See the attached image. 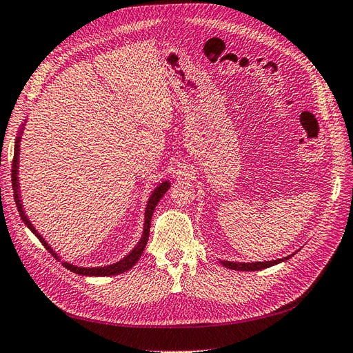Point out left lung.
Masks as SVG:
<instances>
[{
  "instance_id": "left-lung-1",
  "label": "left lung",
  "mask_w": 353,
  "mask_h": 353,
  "mask_svg": "<svg viewBox=\"0 0 353 353\" xmlns=\"http://www.w3.org/2000/svg\"><path fill=\"white\" fill-rule=\"evenodd\" d=\"M294 254L289 255V256H284V258H280V259H274V261H264V263H233V261H220V263L230 268V270H237V271H256V270H264V268H268V267H272L276 264H280L283 263V261L289 259L290 256H293Z\"/></svg>"
}]
</instances>
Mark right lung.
I'll return each instance as SVG.
<instances>
[{"label": "right lung", "instance_id": "obj_1", "mask_svg": "<svg viewBox=\"0 0 353 353\" xmlns=\"http://www.w3.org/2000/svg\"><path fill=\"white\" fill-rule=\"evenodd\" d=\"M26 123V120H25ZM23 126L25 124H21V129H20V134L16 138V142H14V157H13V167H11V183H13V190H14V202L17 205V210H19V214H20V219L23 220V223L29 227L30 232L35 234L39 242L45 246V249L55 258L60 261V256L57 255L51 246L48 245V242L45 241V239L38 233V230L33 227V224L29 221L28 215L25 214L23 211V203H21V199H20V189H19V154H20V139H21V132H23ZM170 189V181L165 180L163 181V183L158 185L154 192L151 193L150 199H148V203H146V210H145V223H143V233H142V237L141 241L138 242V245H136L133 248V251L124 256L123 259L117 261V263L111 264V265H105V267H77V265H73V264H69V263H63V265L70 270L72 272H76V274H81V276H89V277H104V276H117V274H121V272L130 270L136 263H138L141 255L143 254V249L146 246V242H148V237H150V227H151V219H152V212L157 207V203L160 202V199L164 196V193Z\"/></svg>", "mask_w": 353, "mask_h": 353}]
</instances>
